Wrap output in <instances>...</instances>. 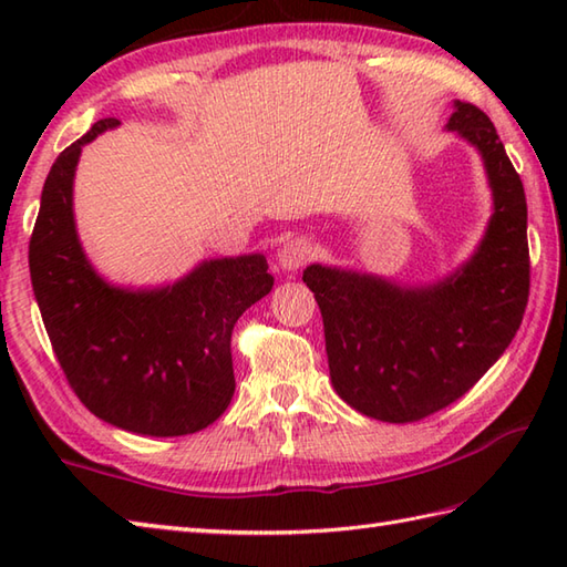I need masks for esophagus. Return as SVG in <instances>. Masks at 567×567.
Wrapping results in <instances>:
<instances>
[{
    "instance_id": "1",
    "label": "esophagus",
    "mask_w": 567,
    "mask_h": 567,
    "mask_svg": "<svg viewBox=\"0 0 567 567\" xmlns=\"http://www.w3.org/2000/svg\"><path fill=\"white\" fill-rule=\"evenodd\" d=\"M315 256V246H311V240L307 238H290L287 244L277 252V262H280V268L292 272L299 270L302 265Z\"/></svg>"
}]
</instances>
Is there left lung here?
Segmentation results:
<instances>
[{"label":"left lung","instance_id":"obj_1","mask_svg":"<svg viewBox=\"0 0 567 567\" xmlns=\"http://www.w3.org/2000/svg\"><path fill=\"white\" fill-rule=\"evenodd\" d=\"M445 128L483 155L492 216L473 256L431 285L309 265L333 390L355 412L419 421L463 396L507 351L528 302L526 195L495 124L455 100Z\"/></svg>","mask_w":567,"mask_h":567}]
</instances>
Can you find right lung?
Listing matches in <instances>:
<instances>
[{
  "label": "right lung",
  "mask_w": 567,
  "mask_h": 567,
  "mask_svg": "<svg viewBox=\"0 0 567 567\" xmlns=\"http://www.w3.org/2000/svg\"><path fill=\"white\" fill-rule=\"evenodd\" d=\"M100 118L58 155L29 244L35 302L70 388L94 416L143 436H187L231 402V331L272 290L260 252L214 258L173 285L116 287L80 244L72 183L84 143L116 128Z\"/></svg>",
  "instance_id": "add662e5"
}]
</instances>
